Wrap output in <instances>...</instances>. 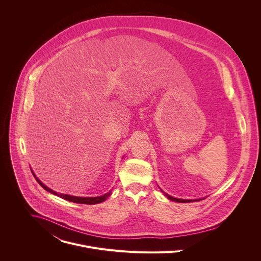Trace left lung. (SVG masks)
Listing matches in <instances>:
<instances>
[{
    "instance_id": "left-lung-1",
    "label": "left lung",
    "mask_w": 261,
    "mask_h": 261,
    "mask_svg": "<svg viewBox=\"0 0 261 261\" xmlns=\"http://www.w3.org/2000/svg\"><path fill=\"white\" fill-rule=\"evenodd\" d=\"M162 191V190H161ZM163 193H164V195L168 198V199H170V200H172V201H175V202H192V201H195V200H201V199H180V198H175V197H172V196H170V195H168L167 193H165L164 191H162Z\"/></svg>"
}]
</instances>
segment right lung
<instances>
[{"label":"right lung","instance_id":"add662e5","mask_svg":"<svg viewBox=\"0 0 261 261\" xmlns=\"http://www.w3.org/2000/svg\"><path fill=\"white\" fill-rule=\"evenodd\" d=\"M31 170H32V169H31ZM32 172H33V174H34L35 178L37 179V181H38V182L40 184V186H41V187H42L44 190H46L47 192H50V193H53L54 195H57V196H59V197H61V198H63V199H65V200L71 201V202L83 203V204H96V203H100V202L105 201V200L110 196V194H111V191H109V192L105 193L104 195L97 196V197H79V196H73V195H68V194L58 193V192H56V191L51 190L50 188H48L47 186H45V185H44V184H43V182H42L38 177H37V176L35 175V173H34V171H33V170H32Z\"/></svg>","mask_w":261,"mask_h":261}]
</instances>
